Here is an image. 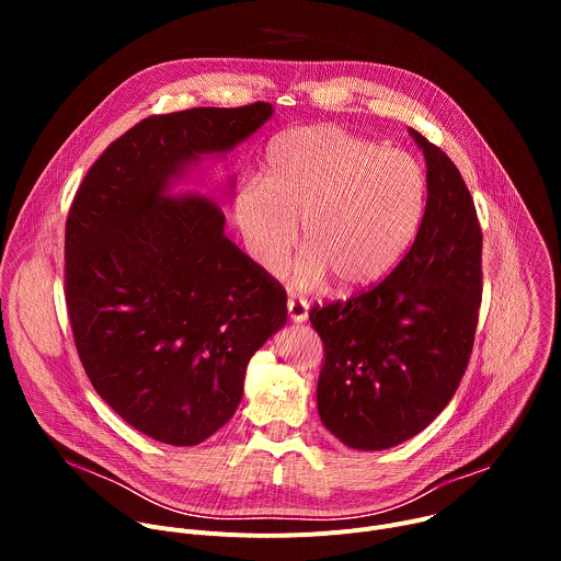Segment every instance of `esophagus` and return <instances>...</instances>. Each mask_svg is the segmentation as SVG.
<instances>
[{
    "instance_id": "34e87169",
    "label": "esophagus",
    "mask_w": 561,
    "mask_h": 561,
    "mask_svg": "<svg viewBox=\"0 0 561 561\" xmlns=\"http://www.w3.org/2000/svg\"><path fill=\"white\" fill-rule=\"evenodd\" d=\"M288 317L293 322H306L308 319V301L299 297H288Z\"/></svg>"
}]
</instances>
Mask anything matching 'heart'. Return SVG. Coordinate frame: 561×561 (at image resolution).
Here are the masks:
<instances>
[{"label":"heart","instance_id":"obj_1","mask_svg":"<svg viewBox=\"0 0 561 561\" xmlns=\"http://www.w3.org/2000/svg\"><path fill=\"white\" fill-rule=\"evenodd\" d=\"M426 208V175L415 157L331 124L295 126L264 154L260 184L234 197V224L249 255L268 273L286 271L297 247L299 286L331 275L344 293L381 282L404 257Z\"/></svg>","mask_w":561,"mask_h":561}]
</instances>
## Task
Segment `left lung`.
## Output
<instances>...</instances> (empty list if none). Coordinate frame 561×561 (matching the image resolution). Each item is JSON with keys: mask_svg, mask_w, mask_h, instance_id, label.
<instances>
[{"mask_svg": "<svg viewBox=\"0 0 561 561\" xmlns=\"http://www.w3.org/2000/svg\"><path fill=\"white\" fill-rule=\"evenodd\" d=\"M424 150L428 199L415 242L377 286L310 308L324 342L322 424L346 446L383 450L424 431L453 399L482 304V228L450 157Z\"/></svg>", "mask_w": 561, "mask_h": 561, "instance_id": "left-lung-1", "label": "left lung"}]
</instances>
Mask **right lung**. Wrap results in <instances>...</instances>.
Instances as JSON below:
<instances>
[{
    "instance_id": "add662e5",
    "label": "right lung",
    "mask_w": 561,
    "mask_h": 561,
    "mask_svg": "<svg viewBox=\"0 0 561 561\" xmlns=\"http://www.w3.org/2000/svg\"><path fill=\"white\" fill-rule=\"evenodd\" d=\"M273 106L150 115L115 139L66 219L64 295L82 366L135 431L195 446L237 411L255 351L286 324V290L224 234L213 202L169 197L202 154L249 139Z\"/></svg>"
}]
</instances>
